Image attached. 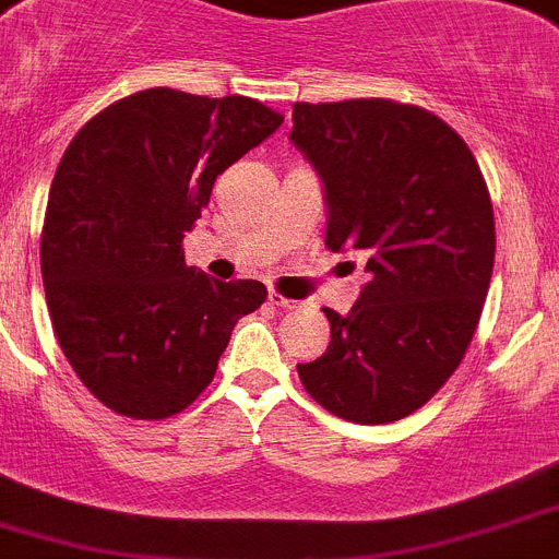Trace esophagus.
I'll return each instance as SVG.
<instances>
[{
    "label": "esophagus",
    "instance_id": "obj_1",
    "mask_svg": "<svg viewBox=\"0 0 559 559\" xmlns=\"http://www.w3.org/2000/svg\"><path fill=\"white\" fill-rule=\"evenodd\" d=\"M269 301H271V305H274V307H280V310H294V307H299V301L288 299V296H283V294H276V290H271Z\"/></svg>",
    "mask_w": 559,
    "mask_h": 559
}]
</instances>
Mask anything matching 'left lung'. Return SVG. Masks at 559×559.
Segmentation results:
<instances>
[{
	"mask_svg": "<svg viewBox=\"0 0 559 559\" xmlns=\"http://www.w3.org/2000/svg\"><path fill=\"white\" fill-rule=\"evenodd\" d=\"M290 141L324 182L326 249H360L371 280L332 341L299 362L332 416L391 424L416 413L465 357L493 274L488 186L463 138L391 99L296 102Z\"/></svg>",
	"mask_w": 559,
	"mask_h": 559,
	"instance_id": "left-lung-1",
	"label": "left lung"
}]
</instances>
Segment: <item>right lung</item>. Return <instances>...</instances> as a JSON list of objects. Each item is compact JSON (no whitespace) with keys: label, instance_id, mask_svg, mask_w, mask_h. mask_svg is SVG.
<instances>
[{"label":"right lung","instance_id":"1","mask_svg":"<svg viewBox=\"0 0 559 559\" xmlns=\"http://www.w3.org/2000/svg\"><path fill=\"white\" fill-rule=\"evenodd\" d=\"M283 116L249 96L150 88L96 112L55 171L40 274L66 360L105 407L157 421L213 382L269 290L186 265L213 182Z\"/></svg>","mask_w":559,"mask_h":559}]
</instances>
